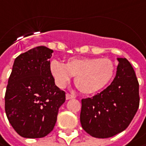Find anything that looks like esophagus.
I'll list each match as a JSON object with an SVG mask.
<instances>
[{"instance_id":"34e87169","label":"esophagus","mask_w":146,"mask_h":146,"mask_svg":"<svg viewBox=\"0 0 146 146\" xmlns=\"http://www.w3.org/2000/svg\"><path fill=\"white\" fill-rule=\"evenodd\" d=\"M75 98V96L72 95V94H70V93H67L66 94V100H70V99H73Z\"/></svg>"}]
</instances>
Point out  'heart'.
<instances>
[{"label":"heart","mask_w":146,"mask_h":146,"mask_svg":"<svg viewBox=\"0 0 146 146\" xmlns=\"http://www.w3.org/2000/svg\"><path fill=\"white\" fill-rule=\"evenodd\" d=\"M50 68L57 85L65 86L73 76L77 87L87 95L103 90L115 73V65L108 58H70L64 64L53 60Z\"/></svg>","instance_id":"b5f03b06"}]
</instances>
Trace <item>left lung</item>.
I'll return each mask as SVG.
<instances>
[{
	"mask_svg": "<svg viewBox=\"0 0 146 146\" xmlns=\"http://www.w3.org/2000/svg\"><path fill=\"white\" fill-rule=\"evenodd\" d=\"M117 73L110 85L93 97L82 100L80 121L93 137L109 138L124 131L140 105L139 82L130 62L118 58Z\"/></svg>",
	"mask_w": 146,
	"mask_h": 146,
	"instance_id": "obj_1",
	"label": "left lung"
}]
</instances>
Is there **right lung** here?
I'll return each instance as SVG.
<instances>
[{
    "label": "right lung",
    "instance_id": "add662e5",
    "mask_svg": "<svg viewBox=\"0 0 146 146\" xmlns=\"http://www.w3.org/2000/svg\"><path fill=\"white\" fill-rule=\"evenodd\" d=\"M52 50L37 46L19 54L13 64L5 96V110L23 137L41 138L53 130L65 92L50 72Z\"/></svg>",
    "mask_w": 146,
    "mask_h": 146
}]
</instances>
